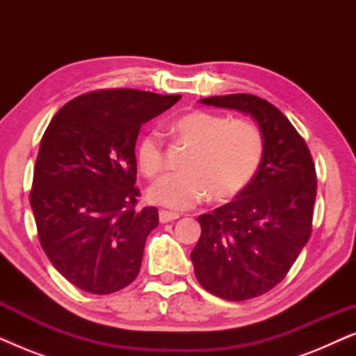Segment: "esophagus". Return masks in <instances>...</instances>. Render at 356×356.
Masks as SVG:
<instances>
[{"label": "esophagus", "instance_id": "34e87169", "mask_svg": "<svg viewBox=\"0 0 356 356\" xmlns=\"http://www.w3.org/2000/svg\"><path fill=\"white\" fill-rule=\"evenodd\" d=\"M159 218H160V223H168V222H173L179 218V216L177 212H168V211H160L159 212Z\"/></svg>", "mask_w": 356, "mask_h": 356}]
</instances>
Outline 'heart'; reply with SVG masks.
Masks as SVG:
<instances>
[{
	"mask_svg": "<svg viewBox=\"0 0 356 356\" xmlns=\"http://www.w3.org/2000/svg\"><path fill=\"white\" fill-rule=\"evenodd\" d=\"M175 143L189 147L181 160L183 172L172 173L149 188L150 202L175 211L194 207L211 194L225 202L245 191L264 159V134L254 121L194 110L170 124ZM136 162L147 178L165 170L167 154L157 129L140 136Z\"/></svg>",
	"mask_w": 356,
	"mask_h": 356,
	"instance_id": "obj_1",
	"label": "heart"
}]
</instances>
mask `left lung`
<instances>
[{
  "instance_id": "1",
  "label": "left lung",
  "mask_w": 356,
  "mask_h": 356,
  "mask_svg": "<svg viewBox=\"0 0 356 356\" xmlns=\"http://www.w3.org/2000/svg\"><path fill=\"white\" fill-rule=\"evenodd\" d=\"M204 105L240 110L264 134V159L235 201L197 217L202 233L191 252L209 293L228 301L264 295L289 274L313 230L318 177L305 139L269 102L251 94L207 97Z\"/></svg>"
}]
</instances>
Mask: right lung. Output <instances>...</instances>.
Returning <instances> with one entry per match:
<instances>
[{
    "label": "right lung",
    "instance_id": "add662e5",
    "mask_svg": "<svg viewBox=\"0 0 356 356\" xmlns=\"http://www.w3.org/2000/svg\"><path fill=\"white\" fill-rule=\"evenodd\" d=\"M181 95L138 89L87 92L53 116L40 140L31 206L40 245L77 289L115 293L139 274L155 207H138L136 139Z\"/></svg>",
    "mask_w": 356,
    "mask_h": 356
}]
</instances>
